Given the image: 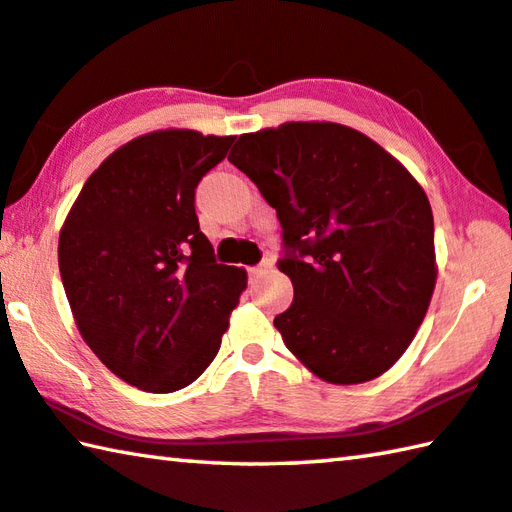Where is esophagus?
Segmentation results:
<instances>
[{"label":"esophagus","mask_w":512,"mask_h":512,"mask_svg":"<svg viewBox=\"0 0 512 512\" xmlns=\"http://www.w3.org/2000/svg\"><path fill=\"white\" fill-rule=\"evenodd\" d=\"M266 268H271V262H262L259 266H253V268H248V277L250 280H257L259 275H262Z\"/></svg>","instance_id":"1"}]
</instances>
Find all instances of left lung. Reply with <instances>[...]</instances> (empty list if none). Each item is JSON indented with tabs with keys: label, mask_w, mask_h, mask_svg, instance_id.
I'll return each mask as SVG.
<instances>
[{
	"label": "left lung",
	"mask_w": 512,
	"mask_h": 512,
	"mask_svg": "<svg viewBox=\"0 0 512 512\" xmlns=\"http://www.w3.org/2000/svg\"><path fill=\"white\" fill-rule=\"evenodd\" d=\"M228 161L280 219L277 268L295 297L273 324L288 351L327 383L383 374L410 347L436 282L421 185L378 143L336 123L241 134Z\"/></svg>",
	"instance_id": "1"
}]
</instances>
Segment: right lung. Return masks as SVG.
Listing matches in <instances>:
<instances>
[{"mask_svg":"<svg viewBox=\"0 0 512 512\" xmlns=\"http://www.w3.org/2000/svg\"><path fill=\"white\" fill-rule=\"evenodd\" d=\"M235 136L165 129L120 147L80 190L58 264L73 318L102 365L170 394L215 360L246 271L217 264L194 190Z\"/></svg>","mask_w":512,"mask_h":512,"instance_id":"right-lung-1","label":"right lung"}]
</instances>
